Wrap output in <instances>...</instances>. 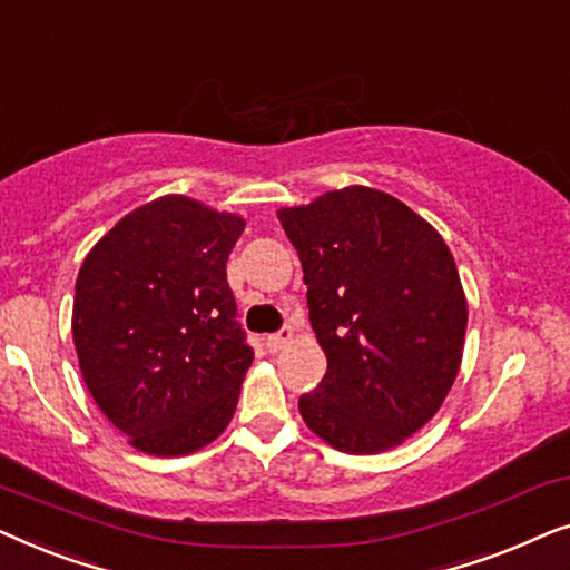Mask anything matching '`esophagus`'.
<instances>
[{
  "label": "esophagus",
  "mask_w": 570,
  "mask_h": 570,
  "mask_svg": "<svg viewBox=\"0 0 570 570\" xmlns=\"http://www.w3.org/2000/svg\"><path fill=\"white\" fill-rule=\"evenodd\" d=\"M291 340H293V330L291 326H285V330H279L277 334H269V337L264 340V345H267L269 353H277V350H283Z\"/></svg>",
  "instance_id": "obj_1"
}]
</instances>
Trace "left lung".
<instances>
[{
    "label": "left lung",
    "mask_w": 570,
    "mask_h": 570,
    "mask_svg": "<svg viewBox=\"0 0 570 570\" xmlns=\"http://www.w3.org/2000/svg\"><path fill=\"white\" fill-rule=\"evenodd\" d=\"M298 252L326 373L298 410L318 439L379 454L420 431L462 363L466 298L439 230L368 186L277 213Z\"/></svg>",
    "instance_id": "8db88e82"
}]
</instances>
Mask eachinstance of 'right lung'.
Instances as JSON below:
<instances>
[{
    "label": "right lung",
    "instance_id": "obj_1",
    "mask_svg": "<svg viewBox=\"0 0 570 570\" xmlns=\"http://www.w3.org/2000/svg\"><path fill=\"white\" fill-rule=\"evenodd\" d=\"M240 233L238 215L170 194L85 256L72 311L82 379L145 454H191L236 412L254 361L225 272Z\"/></svg>",
    "mask_w": 570,
    "mask_h": 570
}]
</instances>
